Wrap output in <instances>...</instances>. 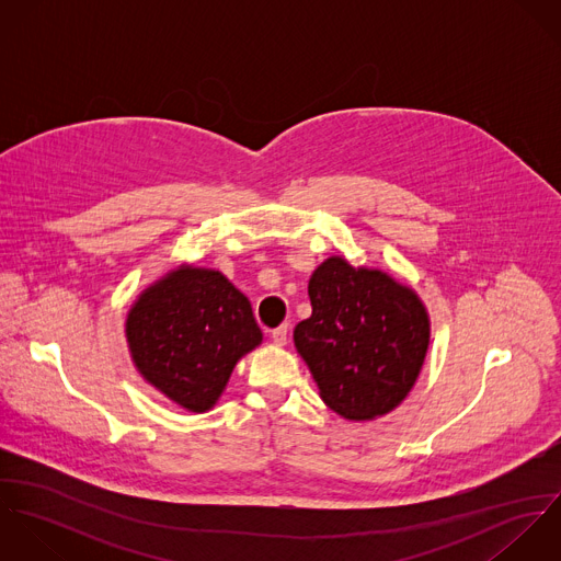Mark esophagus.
Returning <instances> with one entry per match:
<instances>
[{
	"label": "esophagus",
	"instance_id": "obj_1",
	"mask_svg": "<svg viewBox=\"0 0 561 561\" xmlns=\"http://www.w3.org/2000/svg\"><path fill=\"white\" fill-rule=\"evenodd\" d=\"M287 339H289V325H287V323L272 330V341H274L276 345H287Z\"/></svg>",
	"mask_w": 561,
	"mask_h": 561
}]
</instances>
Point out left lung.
<instances>
[{
	"mask_svg": "<svg viewBox=\"0 0 561 561\" xmlns=\"http://www.w3.org/2000/svg\"><path fill=\"white\" fill-rule=\"evenodd\" d=\"M313 313L294 330L323 403L350 421L396 410L430 347L421 298L391 274L328 256L309 280Z\"/></svg>",
	"mask_w": 561,
	"mask_h": 561,
	"instance_id": "1",
	"label": "left lung"
}]
</instances>
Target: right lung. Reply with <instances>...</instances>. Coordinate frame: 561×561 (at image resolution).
<instances>
[{"mask_svg": "<svg viewBox=\"0 0 561 561\" xmlns=\"http://www.w3.org/2000/svg\"><path fill=\"white\" fill-rule=\"evenodd\" d=\"M125 336L138 374L176 405L207 412L263 334L240 289L218 270L179 265L131 305Z\"/></svg>", "mask_w": 561, "mask_h": 561, "instance_id": "add662e5", "label": "right lung"}]
</instances>
